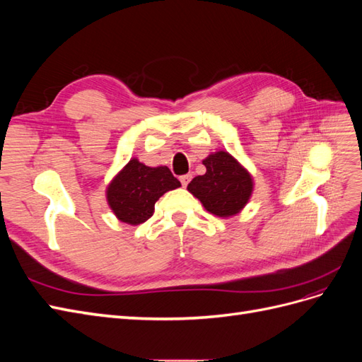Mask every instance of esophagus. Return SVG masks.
<instances>
[{
	"label": "esophagus",
	"instance_id": "esophagus-1",
	"mask_svg": "<svg viewBox=\"0 0 362 362\" xmlns=\"http://www.w3.org/2000/svg\"><path fill=\"white\" fill-rule=\"evenodd\" d=\"M190 180H192V175H182V177H180V181L182 184V187H187Z\"/></svg>",
	"mask_w": 362,
	"mask_h": 362
}]
</instances>
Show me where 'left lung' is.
Returning <instances> with one entry per match:
<instances>
[{"mask_svg": "<svg viewBox=\"0 0 362 362\" xmlns=\"http://www.w3.org/2000/svg\"><path fill=\"white\" fill-rule=\"evenodd\" d=\"M205 175L192 180L187 190L198 198L206 211L218 217L237 214L247 204L254 184L249 172L225 151L208 156Z\"/></svg>", "mask_w": 362, "mask_h": 362, "instance_id": "1", "label": "left lung"}]
</instances>
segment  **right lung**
Instances as JSON below:
<instances>
[{
  "instance_id": "add662e5",
  "label": "right lung",
  "mask_w": 362,
  "mask_h": 362,
  "mask_svg": "<svg viewBox=\"0 0 362 362\" xmlns=\"http://www.w3.org/2000/svg\"><path fill=\"white\" fill-rule=\"evenodd\" d=\"M180 185L169 168H148L133 158L108 185L107 201L119 221L140 225L154 214L161 196Z\"/></svg>"
}]
</instances>
